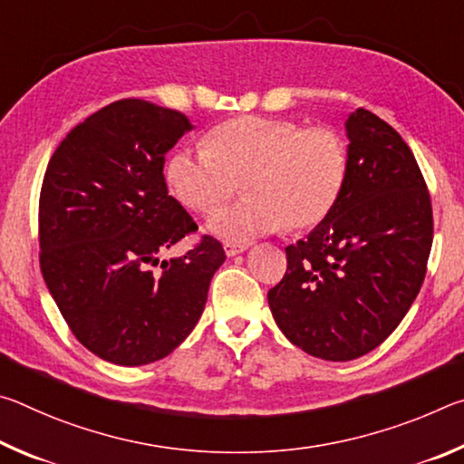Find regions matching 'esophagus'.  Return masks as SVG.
<instances>
[{
  "mask_svg": "<svg viewBox=\"0 0 464 464\" xmlns=\"http://www.w3.org/2000/svg\"><path fill=\"white\" fill-rule=\"evenodd\" d=\"M225 254L229 256V257H233V256H237V254H243V251L247 249V246H237V243H225Z\"/></svg>",
  "mask_w": 464,
  "mask_h": 464,
  "instance_id": "34e87169",
  "label": "esophagus"
}]
</instances>
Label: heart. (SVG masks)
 Instances as JSON below:
<instances>
[{"label": "heart", "instance_id": "obj_1", "mask_svg": "<svg viewBox=\"0 0 464 464\" xmlns=\"http://www.w3.org/2000/svg\"><path fill=\"white\" fill-rule=\"evenodd\" d=\"M208 149L182 147L169 157V190L184 207L213 210L246 179L247 198L208 218V231L227 243H246L324 221L340 200L348 151L334 129H303L293 121L239 116L210 132Z\"/></svg>", "mask_w": 464, "mask_h": 464}]
</instances>
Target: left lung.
<instances>
[{
  "mask_svg": "<svg viewBox=\"0 0 464 464\" xmlns=\"http://www.w3.org/2000/svg\"><path fill=\"white\" fill-rule=\"evenodd\" d=\"M343 127L340 200L286 247V274L268 293L286 340L332 362L364 356L395 332L420 293L434 235L428 188L401 135L364 108Z\"/></svg>",
  "mask_w": 464,
  "mask_h": 464,
  "instance_id": "left-lung-1",
  "label": "left lung"
}]
</instances>
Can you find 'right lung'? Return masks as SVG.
<instances>
[{"mask_svg": "<svg viewBox=\"0 0 464 464\" xmlns=\"http://www.w3.org/2000/svg\"><path fill=\"white\" fill-rule=\"evenodd\" d=\"M192 129L178 110L119 100L77 124L46 168L43 276L73 335L106 362L140 366L171 354L198 324L225 262L210 235L161 260L198 229L163 178L166 153Z\"/></svg>", "mask_w": 464, "mask_h": 464, "instance_id": "right-lung-1", "label": "right lung"}]
</instances>
